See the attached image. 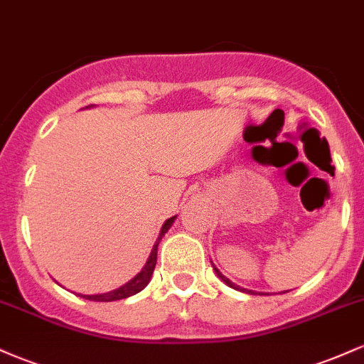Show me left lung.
Masks as SVG:
<instances>
[{
  "instance_id": "1",
  "label": "left lung",
  "mask_w": 364,
  "mask_h": 364,
  "mask_svg": "<svg viewBox=\"0 0 364 364\" xmlns=\"http://www.w3.org/2000/svg\"><path fill=\"white\" fill-rule=\"evenodd\" d=\"M214 270H215V274H217V277L220 279V281H224L225 284H228L229 287H232V289H236V291H243V292H248V294H257V292L255 291H248V289H243V287H240V286H236V284H232L231 281H229L228 277H224L223 274L219 272V269H217V267H214ZM258 294H262V292H258Z\"/></svg>"
}]
</instances>
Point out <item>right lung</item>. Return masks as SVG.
<instances>
[{
	"mask_svg": "<svg viewBox=\"0 0 364 364\" xmlns=\"http://www.w3.org/2000/svg\"><path fill=\"white\" fill-rule=\"evenodd\" d=\"M174 219H176V215L169 217V219L164 223V225H162L161 232H159L157 241H156V243H154L152 252H150V255H149L147 263H145L144 269H141L140 272L132 279V281L124 284V286L118 287V289L109 291V292H104V294H78V296H82V298L89 299V301H106L107 303V301H118V299L129 298V296H133V294H136V292H140L150 282V277H152L154 269H156V263H157V246H159V243H161L162 236H164L166 232L169 231V228H171V225H173Z\"/></svg>",
	"mask_w": 364,
	"mask_h": 364,
	"instance_id": "1",
	"label": "right lung"
}]
</instances>
